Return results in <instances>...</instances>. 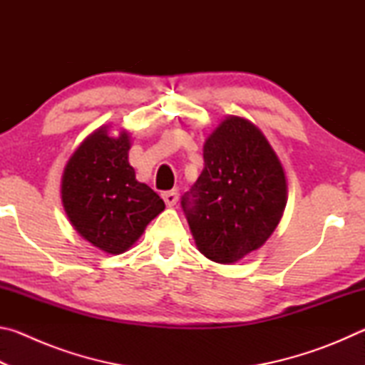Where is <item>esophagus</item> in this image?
Segmentation results:
<instances>
[{
  "label": "esophagus",
  "mask_w": 365,
  "mask_h": 365,
  "mask_svg": "<svg viewBox=\"0 0 365 365\" xmlns=\"http://www.w3.org/2000/svg\"><path fill=\"white\" fill-rule=\"evenodd\" d=\"M163 200L165 205L172 207L178 201V191L177 190H170V191H164L163 193Z\"/></svg>",
  "instance_id": "esophagus-1"
}]
</instances>
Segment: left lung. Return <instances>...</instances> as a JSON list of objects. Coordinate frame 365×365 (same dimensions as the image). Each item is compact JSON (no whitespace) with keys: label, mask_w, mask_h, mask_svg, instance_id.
<instances>
[{"label":"left lung","mask_w":365,"mask_h":365,"mask_svg":"<svg viewBox=\"0 0 365 365\" xmlns=\"http://www.w3.org/2000/svg\"><path fill=\"white\" fill-rule=\"evenodd\" d=\"M205 169L182 197L195 243L207 259L233 264L261 248L287 206L280 159L255 123L228 115L209 135Z\"/></svg>","instance_id":"left-lung-1"}]
</instances>
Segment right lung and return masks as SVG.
I'll return each instance as SVG.
<instances>
[{
	"label": "right lung",
	"mask_w": 365,
	"mask_h": 365,
	"mask_svg": "<svg viewBox=\"0 0 365 365\" xmlns=\"http://www.w3.org/2000/svg\"><path fill=\"white\" fill-rule=\"evenodd\" d=\"M130 137H109L108 127L88 135L67 160L61 195L72 227L108 255H122L164 211V201L135 178L128 164Z\"/></svg>",
	"instance_id": "obj_1"
}]
</instances>
